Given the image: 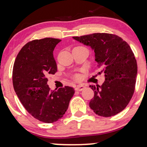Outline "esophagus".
Here are the masks:
<instances>
[{"label":"esophagus","instance_id":"34e87169","mask_svg":"<svg viewBox=\"0 0 147 147\" xmlns=\"http://www.w3.org/2000/svg\"><path fill=\"white\" fill-rule=\"evenodd\" d=\"M85 88V86L84 85H82V84H79V85H77L75 88V90L77 91H82Z\"/></svg>","mask_w":147,"mask_h":147}]
</instances>
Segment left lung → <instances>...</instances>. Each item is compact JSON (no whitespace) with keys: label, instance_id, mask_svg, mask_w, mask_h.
<instances>
[{"label":"left lung","instance_id":"left-lung-1","mask_svg":"<svg viewBox=\"0 0 147 147\" xmlns=\"http://www.w3.org/2000/svg\"><path fill=\"white\" fill-rule=\"evenodd\" d=\"M72 38L90 47L97 68L104 72L102 86H90L94 90V97L89 103L90 109L103 117L120 113L132 97L138 74L137 62L129 44L117 35L107 33Z\"/></svg>","mask_w":147,"mask_h":147}]
</instances>
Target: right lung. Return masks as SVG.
<instances>
[{
  "instance_id": "right-lung-1",
  "label": "right lung",
  "mask_w": 147,
  "mask_h": 147,
  "mask_svg": "<svg viewBox=\"0 0 147 147\" xmlns=\"http://www.w3.org/2000/svg\"><path fill=\"white\" fill-rule=\"evenodd\" d=\"M60 41L44 38L26 43L18 52L13 68V86L18 99L30 114L45 123L63 117L75 93L72 87L50 90L47 84V76L57 71L53 51Z\"/></svg>"
}]
</instances>
